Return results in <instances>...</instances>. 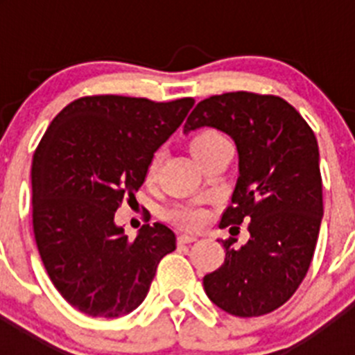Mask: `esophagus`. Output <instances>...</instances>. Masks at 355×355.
I'll return each instance as SVG.
<instances>
[{
	"instance_id": "obj_1",
	"label": "esophagus",
	"mask_w": 355,
	"mask_h": 355,
	"mask_svg": "<svg viewBox=\"0 0 355 355\" xmlns=\"http://www.w3.org/2000/svg\"><path fill=\"white\" fill-rule=\"evenodd\" d=\"M178 241H180V243H192V241H197V236L192 233H181L180 236H178Z\"/></svg>"
}]
</instances>
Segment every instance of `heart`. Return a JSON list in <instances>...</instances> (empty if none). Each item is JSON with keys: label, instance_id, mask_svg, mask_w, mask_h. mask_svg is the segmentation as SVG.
I'll list each match as a JSON object with an SVG mask.
<instances>
[{"label": "heart", "instance_id": "1", "mask_svg": "<svg viewBox=\"0 0 355 355\" xmlns=\"http://www.w3.org/2000/svg\"><path fill=\"white\" fill-rule=\"evenodd\" d=\"M220 142H225V139L220 133H216V131H205V133L197 135L196 139L192 140V153L196 155L199 150ZM159 159H162L159 153H156V155L150 158L149 167H147V178H149V180H153L156 175V172H158ZM168 216H171L174 222H178V224L181 225H187V227H199V225L205 222L206 213L200 208H197V206H180V208L172 209V211L168 213Z\"/></svg>", "mask_w": 355, "mask_h": 355}]
</instances>
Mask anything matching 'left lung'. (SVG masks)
I'll use <instances>...</instances> for the list:
<instances>
[{
  "instance_id": "8db88e82",
  "label": "left lung",
  "mask_w": 355,
  "mask_h": 355,
  "mask_svg": "<svg viewBox=\"0 0 355 355\" xmlns=\"http://www.w3.org/2000/svg\"><path fill=\"white\" fill-rule=\"evenodd\" d=\"M213 128L233 140L238 181L220 227L238 231L250 220V238L220 240L224 265L205 275V291L229 315L249 318L283 306L306 277L324 216L315 133L284 99L229 92L200 101L184 135Z\"/></svg>"
}]
</instances>
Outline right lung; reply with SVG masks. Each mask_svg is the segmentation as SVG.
Listing matches in <instances>:
<instances>
[{
  "label": "right lung",
  "mask_w": 355,
  "mask_h": 355,
  "mask_svg": "<svg viewBox=\"0 0 355 355\" xmlns=\"http://www.w3.org/2000/svg\"><path fill=\"white\" fill-rule=\"evenodd\" d=\"M92 96L65 106L44 133L31 167L33 233L49 279L72 307L117 318L140 306L175 234L155 222L128 240L115 224L150 158L193 106Z\"/></svg>",
  "instance_id": "obj_1"
}]
</instances>
